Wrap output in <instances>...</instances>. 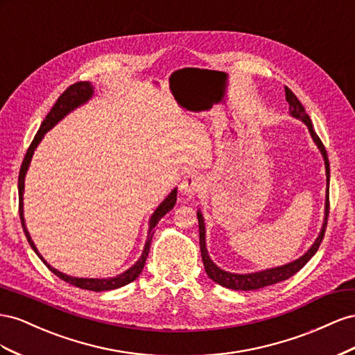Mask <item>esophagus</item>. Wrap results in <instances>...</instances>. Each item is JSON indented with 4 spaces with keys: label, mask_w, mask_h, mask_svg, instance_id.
<instances>
[{
    "label": "esophagus",
    "mask_w": 355,
    "mask_h": 355,
    "mask_svg": "<svg viewBox=\"0 0 355 355\" xmlns=\"http://www.w3.org/2000/svg\"><path fill=\"white\" fill-rule=\"evenodd\" d=\"M202 187H204V178H202L200 174H195V172L193 174H187L180 183V191L189 198L200 191Z\"/></svg>",
    "instance_id": "obj_1"
}]
</instances>
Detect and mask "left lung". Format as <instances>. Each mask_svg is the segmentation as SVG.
I'll use <instances>...</instances> for the list:
<instances>
[{
  "mask_svg": "<svg viewBox=\"0 0 355 355\" xmlns=\"http://www.w3.org/2000/svg\"><path fill=\"white\" fill-rule=\"evenodd\" d=\"M286 99L288 103V110L290 114L293 117H296L299 120H302L309 129L311 137L313 139V143L317 144V147L320 148L321 155L324 157V165H326V177H327V190H326V209H324V223L318 238L315 239V242L311 245V248L303 254L302 257H299L297 260L287 263L284 266H278V268H272V269H266V270H260V272H254V273H232V272H226L220 269L214 261H212L208 256L207 251V244H205V223H204V217H202V212L198 211V221H199V245H200V256H202V261H204L205 266V272L207 275L220 284L221 287L226 288H232V290H242V291H248V290H259L263 287H268L272 284H277V282L286 281L290 277L295 275L296 272H299L303 266L306 265L309 261V259L315 254L321 241L324 238V232H326L327 227V218H329V187H330V165H329V157H327V151L324 144L321 143V139L318 138L317 132L313 130L312 121L309 119V116L306 114L305 108L300 104V101L297 99V96L291 92L288 87H286Z\"/></svg>",
  "mask_w": 355,
  "mask_h": 355,
  "instance_id": "obj_1",
  "label": "left lung"
}]
</instances>
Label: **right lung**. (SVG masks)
<instances>
[{"label": "right lung", "mask_w": 355, "mask_h": 355, "mask_svg": "<svg viewBox=\"0 0 355 355\" xmlns=\"http://www.w3.org/2000/svg\"><path fill=\"white\" fill-rule=\"evenodd\" d=\"M92 95H94V87H92V85H90L89 82H78V83L71 85L65 90V92L58 98L56 104L53 105L52 110H50V113L43 120L42 126H40L38 132L35 134L31 146H29V148L26 151V155H25L24 162H22V166H20L19 183H17V189H19V216H20V221H22V227H24L25 236H26V239L29 242V245H31V248L35 251V254L40 259H42V261L44 263V265L50 270H52L56 277H59L60 279H64L65 282H68V284L76 286L78 288L90 290V291H107V290H114V288H120V287L129 284V282L135 281L139 277V273L143 272L144 265H146V260H147V256H148V251H150V245H151V238H153V234H155V227H156L157 223L160 221V218L164 217L166 212H169L172 208H174L175 202H177V189H174V190L171 191V193L166 196V199L162 202V204L156 208V211L153 212V216H151L150 226H148V236H147V241H146L144 251H143V254H141L139 260L135 263L132 268H129L128 270H125L123 273H120V275H117L114 278H76V277H69V275H65V273H62V272L56 270L55 268L50 266L49 263L42 257V254H40V252H38V250H37L35 244L33 242L31 236H29V232L26 229L25 218H24L25 175H26V171L29 168V164H31V159H33V155H34L37 146L40 144V141L43 139V137H44V134L47 132V130L52 129L59 120H62L69 113V111H73L78 105L85 104L87 99L92 98Z\"/></svg>", "instance_id": "obj_1"}]
</instances>
